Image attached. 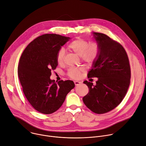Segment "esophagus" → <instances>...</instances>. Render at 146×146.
Here are the masks:
<instances>
[{
	"label": "esophagus",
	"instance_id": "obj_1",
	"mask_svg": "<svg viewBox=\"0 0 146 146\" xmlns=\"http://www.w3.org/2000/svg\"><path fill=\"white\" fill-rule=\"evenodd\" d=\"M81 82L80 81H74V84L76 86H78V85H80L81 84Z\"/></svg>",
	"mask_w": 146,
	"mask_h": 146
}]
</instances>
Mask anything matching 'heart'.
<instances>
[{
  "label": "heart",
  "instance_id": "obj_1",
  "mask_svg": "<svg viewBox=\"0 0 146 146\" xmlns=\"http://www.w3.org/2000/svg\"><path fill=\"white\" fill-rule=\"evenodd\" d=\"M68 48L80 55L83 61L88 64H92L98 58L100 47L97 42L90 43L87 40L77 38L73 40L68 45ZM65 51L64 49H60L56 53V59L57 63L62 65L64 64L65 59ZM84 71L83 67H71L68 70V75L69 77L78 79L81 76V73Z\"/></svg>",
  "mask_w": 146,
  "mask_h": 146
}]
</instances>
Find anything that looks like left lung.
Here are the masks:
<instances>
[{"label": "left lung", "instance_id": "left-lung-1", "mask_svg": "<svg viewBox=\"0 0 146 146\" xmlns=\"http://www.w3.org/2000/svg\"><path fill=\"white\" fill-rule=\"evenodd\" d=\"M100 47L88 78L98 77L96 84L84 81L88 94L83 97L86 106L96 114L106 113L115 108L125 96L131 82V67L122 46L101 33H94Z\"/></svg>", "mask_w": 146, "mask_h": 146}]
</instances>
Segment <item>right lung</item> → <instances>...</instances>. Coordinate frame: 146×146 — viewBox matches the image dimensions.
Masks as SVG:
<instances>
[{
    "mask_svg": "<svg viewBox=\"0 0 146 146\" xmlns=\"http://www.w3.org/2000/svg\"><path fill=\"white\" fill-rule=\"evenodd\" d=\"M70 37L56 34L41 35L31 42L19 60L18 76L23 92L37 111L50 114L58 110L74 87L73 81L50 79L58 63L56 53Z\"/></svg>",
    "mask_w": 146,
    "mask_h": 146,
    "instance_id": "right-lung-1",
    "label": "right lung"
}]
</instances>
